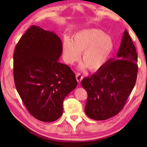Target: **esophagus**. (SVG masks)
Wrapping results in <instances>:
<instances>
[{
	"label": "esophagus",
	"mask_w": 147,
	"mask_h": 147,
	"mask_svg": "<svg viewBox=\"0 0 147 147\" xmlns=\"http://www.w3.org/2000/svg\"><path fill=\"white\" fill-rule=\"evenodd\" d=\"M76 78L77 82H78V83H80L82 80L83 76H82L80 74H77L76 75Z\"/></svg>",
	"instance_id": "esophagus-1"
}]
</instances>
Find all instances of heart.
<instances>
[{
	"label": "heart",
	"instance_id": "b5f03b06",
	"mask_svg": "<svg viewBox=\"0 0 147 147\" xmlns=\"http://www.w3.org/2000/svg\"><path fill=\"white\" fill-rule=\"evenodd\" d=\"M114 47L110 37L101 30L91 28L82 30L73 36V41L65 38L62 44V53L65 61L73 65L80 58L82 53L81 69L88 68L97 71L104 66L110 57Z\"/></svg>",
	"mask_w": 147,
	"mask_h": 147
}]
</instances>
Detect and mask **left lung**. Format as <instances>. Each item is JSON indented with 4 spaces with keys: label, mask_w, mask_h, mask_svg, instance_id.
<instances>
[{
    "label": "left lung",
    "mask_w": 147,
    "mask_h": 147,
    "mask_svg": "<svg viewBox=\"0 0 147 147\" xmlns=\"http://www.w3.org/2000/svg\"><path fill=\"white\" fill-rule=\"evenodd\" d=\"M138 54L128 32H124L116 57L88 78L82 86L88 93L85 113L94 120L116 115L125 104L136 84Z\"/></svg>",
    "instance_id": "left-lung-1"
}]
</instances>
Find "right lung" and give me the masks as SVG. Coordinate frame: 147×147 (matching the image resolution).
Instances as JSON below:
<instances>
[{
    "label": "right lung",
    "mask_w": 147,
    "mask_h": 147,
    "mask_svg": "<svg viewBox=\"0 0 147 147\" xmlns=\"http://www.w3.org/2000/svg\"><path fill=\"white\" fill-rule=\"evenodd\" d=\"M60 38L37 26L27 30L15 49L13 77L20 97L31 115L53 122L63 113V102L76 88L75 74L58 61Z\"/></svg>",
    "instance_id": "obj_1"
}]
</instances>
